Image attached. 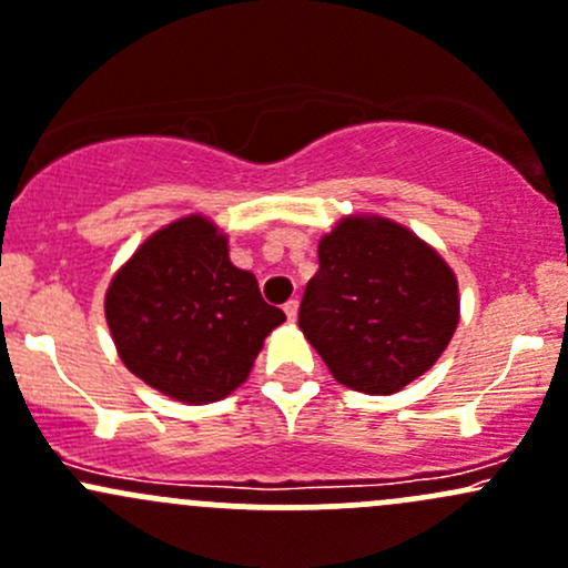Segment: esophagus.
I'll return each instance as SVG.
<instances>
[{"label": "esophagus", "instance_id": "1", "mask_svg": "<svg viewBox=\"0 0 568 568\" xmlns=\"http://www.w3.org/2000/svg\"><path fill=\"white\" fill-rule=\"evenodd\" d=\"M297 301H290V303H284V314H286V320L290 322H295L297 320Z\"/></svg>", "mask_w": 568, "mask_h": 568}]
</instances>
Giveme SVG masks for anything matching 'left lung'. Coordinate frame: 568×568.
<instances>
[{
    "instance_id": "obj_1",
    "label": "left lung",
    "mask_w": 568,
    "mask_h": 568,
    "mask_svg": "<svg viewBox=\"0 0 568 568\" xmlns=\"http://www.w3.org/2000/svg\"><path fill=\"white\" fill-rule=\"evenodd\" d=\"M297 325L333 379L393 395L436 365L460 322L457 276L404 224L352 213L320 237Z\"/></svg>"
}]
</instances>
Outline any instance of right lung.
I'll return each instance as SVG.
<instances>
[{"label":"right lung","mask_w":568,"mask_h":568,"mask_svg":"<svg viewBox=\"0 0 568 568\" xmlns=\"http://www.w3.org/2000/svg\"><path fill=\"white\" fill-rule=\"evenodd\" d=\"M105 320L121 363L189 406L227 398L286 320L252 271L230 260L227 233L189 213L151 233L113 273Z\"/></svg>","instance_id":"1"}]
</instances>
